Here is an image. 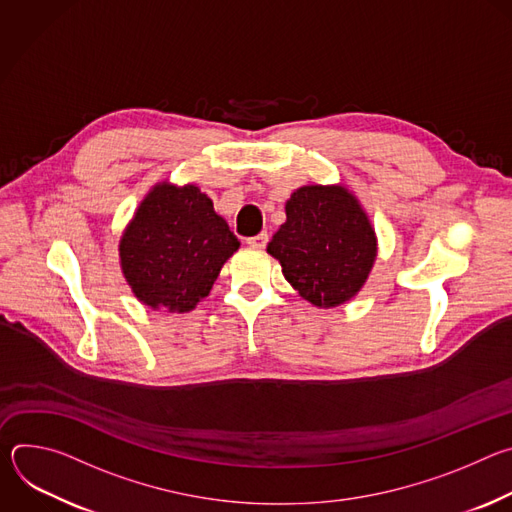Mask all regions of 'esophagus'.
<instances>
[{
	"label": "esophagus",
	"instance_id": "34e87169",
	"mask_svg": "<svg viewBox=\"0 0 512 512\" xmlns=\"http://www.w3.org/2000/svg\"><path fill=\"white\" fill-rule=\"evenodd\" d=\"M267 241H269V235H267V233H259V235H255V237H249V239H247V245L253 247V249H263V247L267 245Z\"/></svg>",
	"mask_w": 512,
	"mask_h": 512
}]
</instances>
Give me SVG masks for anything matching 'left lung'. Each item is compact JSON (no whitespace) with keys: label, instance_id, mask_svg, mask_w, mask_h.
I'll list each match as a JSON object with an SVG mask.
<instances>
[{"label":"left lung","instance_id":"left-lung-1","mask_svg":"<svg viewBox=\"0 0 512 512\" xmlns=\"http://www.w3.org/2000/svg\"><path fill=\"white\" fill-rule=\"evenodd\" d=\"M285 216L267 253L291 287L318 308L354 298L377 259V235L356 196L344 186H302Z\"/></svg>","mask_w":512,"mask_h":512}]
</instances>
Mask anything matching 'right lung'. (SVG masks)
I'll list each match as a JSON object with an SVG mask.
<instances>
[{"label": "right lung", "instance_id": "right-lung-1", "mask_svg": "<svg viewBox=\"0 0 512 512\" xmlns=\"http://www.w3.org/2000/svg\"><path fill=\"white\" fill-rule=\"evenodd\" d=\"M239 245L198 186L162 182L137 206L119 241V259L141 304L184 314L210 294Z\"/></svg>", "mask_w": 512, "mask_h": 512}]
</instances>
